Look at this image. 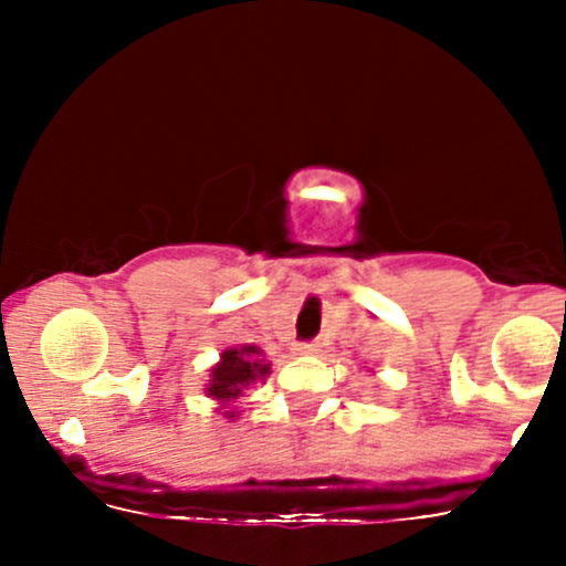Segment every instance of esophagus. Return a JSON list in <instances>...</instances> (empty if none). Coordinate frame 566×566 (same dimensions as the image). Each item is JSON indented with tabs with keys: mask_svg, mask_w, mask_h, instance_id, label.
I'll return each mask as SVG.
<instances>
[{
	"mask_svg": "<svg viewBox=\"0 0 566 566\" xmlns=\"http://www.w3.org/2000/svg\"><path fill=\"white\" fill-rule=\"evenodd\" d=\"M293 350L298 353V356H315V353H319V345L317 342H301V345H295Z\"/></svg>",
	"mask_w": 566,
	"mask_h": 566,
	"instance_id": "34e87169",
	"label": "esophagus"
}]
</instances>
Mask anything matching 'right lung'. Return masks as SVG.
Returning <instances> with one entry per match:
<instances>
[{
  "instance_id": "obj_1",
  "label": "right lung",
  "mask_w": 566,
  "mask_h": 566,
  "mask_svg": "<svg viewBox=\"0 0 566 566\" xmlns=\"http://www.w3.org/2000/svg\"><path fill=\"white\" fill-rule=\"evenodd\" d=\"M271 375V361H265V353L256 345H235L221 350L219 361L210 367V380L205 394L213 399L219 408L216 413H224V419L235 421L241 410L232 408V402L247 394L249 386L262 384Z\"/></svg>"
}]
</instances>
